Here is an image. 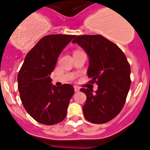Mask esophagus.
<instances>
[{"label": "esophagus", "instance_id": "34e87169", "mask_svg": "<svg viewBox=\"0 0 150 150\" xmlns=\"http://www.w3.org/2000/svg\"><path fill=\"white\" fill-rule=\"evenodd\" d=\"M74 89H75V92H78V91H80V88L78 87V86H74Z\"/></svg>", "mask_w": 150, "mask_h": 150}]
</instances>
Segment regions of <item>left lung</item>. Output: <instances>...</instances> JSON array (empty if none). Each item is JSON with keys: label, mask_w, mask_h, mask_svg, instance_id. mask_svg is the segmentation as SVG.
Instances as JSON below:
<instances>
[{"label": "left lung", "mask_w": 150, "mask_h": 150, "mask_svg": "<svg viewBox=\"0 0 150 150\" xmlns=\"http://www.w3.org/2000/svg\"><path fill=\"white\" fill-rule=\"evenodd\" d=\"M89 58L88 77L98 89L81 88L86 95L83 106L88 121L102 124L112 120L125 104L131 86V68L126 57L114 43L100 35H78L72 40Z\"/></svg>", "instance_id": "1"}]
</instances>
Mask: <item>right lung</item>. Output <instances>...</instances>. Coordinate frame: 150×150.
Segmentation results:
<instances>
[{
    "label": "right lung",
    "mask_w": 150,
    "mask_h": 150,
    "mask_svg": "<svg viewBox=\"0 0 150 150\" xmlns=\"http://www.w3.org/2000/svg\"><path fill=\"white\" fill-rule=\"evenodd\" d=\"M75 37L57 34L42 38L28 53L18 74L22 104L28 114L40 123L54 125L65 118L74 88L69 84L54 86L50 75L59 56Z\"/></svg>",
    "instance_id": "right-lung-1"
}]
</instances>
